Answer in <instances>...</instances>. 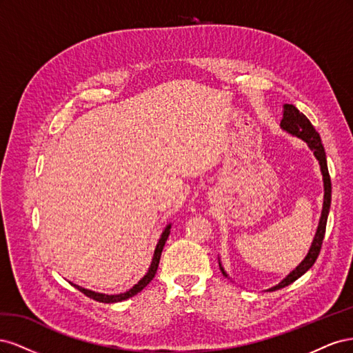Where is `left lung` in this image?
<instances>
[{
	"label": "left lung",
	"instance_id": "1",
	"mask_svg": "<svg viewBox=\"0 0 353 353\" xmlns=\"http://www.w3.org/2000/svg\"><path fill=\"white\" fill-rule=\"evenodd\" d=\"M283 119H281V130L287 131L288 134H292L297 138H301L303 140L307 147L311 148L314 152L319 166H321V174H323V181H324V203H323V212H321V218H319V223H318V228L315 232V237L312 241L311 249H309L306 258L296 266V270H293L290 274H288L285 279L276 285L271 287L270 292H275V290H280V288L294 283L297 279H301V276L307 271L312 268V265L315 263L319 250H321V245H323V240L325 236V227H327V218H328V212H330V205H331V179H330V174H328V168H327V157H325V150H324V145L321 143V137L315 131L314 125L309 122L307 117L299 112L293 104H284L283 105ZM219 268L222 271V274L228 276L225 270L222 268V265L219 262Z\"/></svg>",
	"mask_w": 353,
	"mask_h": 353
}]
</instances>
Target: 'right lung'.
<instances>
[{"instance_id":"obj_1","label":"right lung","mask_w":353,"mask_h":353,"mask_svg":"<svg viewBox=\"0 0 353 353\" xmlns=\"http://www.w3.org/2000/svg\"><path fill=\"white\" fill-rule=\"evenodd\" d=\"M169 234H170V223H169V225H166L165 231L162 232V236H160V239H159V243H157V245H156L153 259H152V263H150V268H148L147 274H145V275L143 276V279H141L140 281H138L132 288H130V290H128V292L121 293V294H103V293H97V292H92V290H87V288L79 287V285H77V284H73V285L77 287L79 292H82L85 296H88V297L94 299V301L101 302V303H116V302H122V301H126V299H130V297L135 296L137 293H140V292L143 290V288L154 279V275H156V272H157V266H159V262H160V256H162L163 245H165V243H166V240H168V237H169Z\"/></svg>"}]
</instances>
